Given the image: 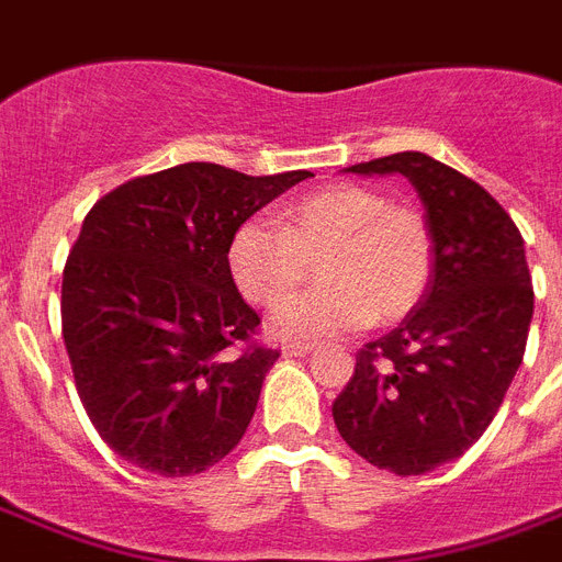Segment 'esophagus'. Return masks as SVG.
<instances>
[{"instance_id": "34e87169", "label": "esophagus", "mask_w": 562, "mask_h": 562, "mask_svg": "<svg viewBox=\"0 0 562 562\" xmlns=\"http://www.w3.org/2000/svg\"><path fill=\"white\" fill-rule=\"evenodd\" d=\"M306 352H312V344H289V347H282V356H306Z\"/></svg>"}]
</instances>
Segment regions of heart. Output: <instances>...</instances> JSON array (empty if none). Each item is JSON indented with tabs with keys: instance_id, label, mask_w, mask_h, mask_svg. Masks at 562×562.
Listing matches in <instances>:
<instances>
[{
	"instance_id": "1",
	"label": "heart",
	"mask_w": 562,
	"mask_h": 562,
	"mask_svg": "<svg viewBox=\"0 0 562 562\" xmlns=\"http://www.w3.org/2000/svg\"><path fill=\"white\" fill-rule=\"evenodd\" d=\"M280 227L247 218L229 236V277L241 297L277 306L322 259V289L277 308L273 335L315 341L396 324L428 294L435 277V229L417 206L393 203L382 189L333 183L277 212Z\"/></svg>"
}]
</instances>
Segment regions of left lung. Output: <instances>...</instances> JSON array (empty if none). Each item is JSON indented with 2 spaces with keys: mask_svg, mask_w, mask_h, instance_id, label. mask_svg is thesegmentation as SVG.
I'll return each mask as SVG.
<instances>
[{
  "mask_svg": "<svg viewBox=\"0 0 562 562\" xmlns=\"http://www.w3.org/2000/svg\"><path fill=\"white\" fill-rule=\"evenodd\" d=\"M347 171L414 183L435 229V277L396 329L359 350L333 417L368 463L423 475L487 431L522 364L533 315L525 241L487 189L428 154H391Z\"/></svg>",
  "mask_w": 562,
  "mask_h": 562,
  "instance_id": "left-lung-1",
  "label": "left lung"
}]
</instances>
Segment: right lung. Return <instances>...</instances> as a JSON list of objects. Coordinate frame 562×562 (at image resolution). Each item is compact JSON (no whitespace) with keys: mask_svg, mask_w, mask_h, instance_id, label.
Instances as JSON below:
<instances>
[{"mask_svg":"<svg viewBox=\"0 0 562 562\" xmlns=\"http://www.w3.org/2000/svg\"><path fill=\"white\" fill-rule=\"evenodd\" d=\"M312 171L250 178L183 162L95 201L64 268L60 324L101 440L139 470L194 475L250 426L280 352L229 277L241 221Z\"/></svg>","mask_w":562,"mask_h":562,"instance_id":"right-lung-1","label":"right lung"}]
</instances>
